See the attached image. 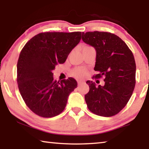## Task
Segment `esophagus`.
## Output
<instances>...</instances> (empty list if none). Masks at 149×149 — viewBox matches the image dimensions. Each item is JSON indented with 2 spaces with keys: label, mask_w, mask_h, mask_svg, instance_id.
I'll return each mask as SVG.
<instances>
[{
  "label": "esophagus",
  "mask_w": 149,
  "mask_h": 149,
  "mask_svg": "<svg viewBox=\"0 0 149 149\" xmlns=\"http://www.w3.org/2000/svg\"><path fill=\"white\" fill-rule=\"evenodd\" d=\"M81 84H82V81H77V85H80Z\"/></svg>",
  "instance_id": "1"
}]
</instances>
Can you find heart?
<instances>
[{"mask_svg":"<svg viewBox=\"0 0 149 149\" xmlns=\"http://www.w3.org/2000/svg\"><path fill=\"white\" fill-rule=\"evenodd\" d=\"M86 73H87L86 70L84 68L77 67L72 70V75H74V77L78 78V79H82V78H84L85 76Z\"/></svg>","mask_w":149,"mask_h":149,"instance_id":"heart-1","label":"heart"}]
</instances>
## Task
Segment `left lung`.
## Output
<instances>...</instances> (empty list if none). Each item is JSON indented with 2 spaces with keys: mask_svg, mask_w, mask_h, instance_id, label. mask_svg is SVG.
<instances>
[{
  "mask_svg": "<svg viewBox=\"0 0 149 149\" xmlns=\"http://www.w3.org/2000/svg\"><path fill=\"white\" fill-rule=\"evenodd\" d=\"M82 40L97 51L95 79L104 77V85L97 87L87 81L89 91L85 95L87 107L95 114L104 117L119 113L129 101L135 86L134 56L125 42L108 32L82 33Z\"/></svg>",
  "mask_w": 149,
  "mask_h": 149,
  "instance_id": "1",
  "label": "left lung"
}]
</instances>
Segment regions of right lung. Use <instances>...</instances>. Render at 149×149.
I'll use <instances>...</instances> for the list:
<instances>
[{"mask_svg": "<svg viewBox=\"0 0 149 149\" xmlns=\"http://www.w3.org/2000/svg\"><path fill=\"white\" fill-rule=\"evenodd\" d=\"M81 32H44L25 45L17 64V83L26 104L35 114L52 118L64 110L69 95L77 86L72 77L54 80L52 70L63 64L79 43Z\"/></svg>", "mask_w": 149, "mask_h": 149, "instance_id": "right-lung-1", "label": "right lung"}]
</instances>
